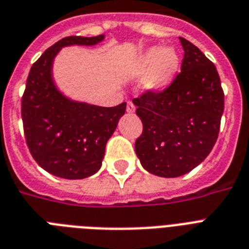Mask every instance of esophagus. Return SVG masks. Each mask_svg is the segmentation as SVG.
I'll return each mask as SVG.
<instances>
[{
  "label": "esophagus",
  "instance_id": "esophagus-1",
  "mask_svg": "<svg viewBox=\"0 0 249 249\" xmlns=\"http://www.w3.org/2000/svg\"><path fill=\"white\" fill-rule=\"evenodd\" d=\"M126 111H128L129 113H133L134 111H136V106H134V103H133V102L129 101L128 103H126Z\"/></svg>",
  "mask_w": 249,
  "mask_h": 249
}]
</instances>
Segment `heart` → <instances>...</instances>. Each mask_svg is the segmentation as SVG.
Instances as JSON below:
<instances>
[{
    "label": "heart",
    "instance_id": "1",
    "mask_svg": "<svg viewBox=\"0 0 249 249\" xmlns=\"http://www.w3.org/2000/svg\"><path fill=\"white\" fill-rule=\"evenodd\" d=\"M179 58L173 48H151L141 54L132 66L134 76H142L144 88L148 90H163L172 83L178 71Z\"/></svg>",
    "mask_w": 249,
    "mask_h": 249
}]
</instances>
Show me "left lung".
I'll use <instances>...</instances> for the list:
<instances>
[{
	"mask_svg": "<svg viewBox=\"0 0 249 249\" xmlns=\"http://www.w3.org/2000/svg\"><path fill=\"white\" fill-rule=\"evenodd\" d=\"M181 72L163 90L133 99L143 130L136 154L150 173L173 178L189 173L212 151L224 113V90L216 66L179 37Z\"/></svg>",
	"mask_w": 249,
	"mask_h": 249,
	"instance_id": "8db88e82",
	"label": "left lung"
}]
</instances>
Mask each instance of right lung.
<instances>
[{
	"label": "right lung",
	"mask_w": 249,
	"mask_h": 249,
	"mask_svg": "<svg viewBox=\"0 0 249 249\" xmlns=\"http://www.w3.org/2000/svg\"><path fill=\"white\" fill-rule=\"evenodd\" d=\"M105 38L64 37L32 64L21 97L27 146L37 164L56 177L83 179L97 173L126 103L99 107L68 99L53 81V60L63 46L95 45Z\"/></svg>",
	"instance_id": "right-lung-1"
}]
</instances>
